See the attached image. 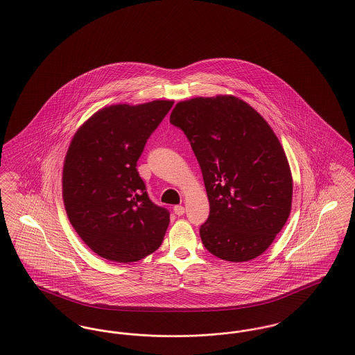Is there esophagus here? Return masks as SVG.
<instances>
[{
    "mask_svg": "<svg viewBox=\"0 0 355 355\" xmlns=\"http://www.w3.org/2000/svg\"><path fill=\"white\" fill-rule=\"evenodd\" d=\"M174 213H175L177 216H184V213H185V207H184V206H181V205H177V206H174Z\"/></svg>",
    "mask_w": 355,
    "mask_h": 355,
    "instance_id": "esophagus-1",
    "label": "esophagus"
}]
</instances>
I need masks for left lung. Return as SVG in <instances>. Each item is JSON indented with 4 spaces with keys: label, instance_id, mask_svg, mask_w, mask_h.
<instances>
[{
    "label": "left lung",
    "instance_id": "obj_1",
    "mask_svg": "<svg viewBox=\"0 0 355 355\" xmlns=\"http://www.w3.org/2000/svg\"><path fill=\"white\" fill-rule=\"evenodd\" d=\"M170 123L185 133L202 171L210 203L200 229L203 246L225 261L257 258L291 210L293 178L277 135L234 96L178 102Z\"/></svg>",
    "mask_w": 355,
    "mask_h": 355
}]
</instances>
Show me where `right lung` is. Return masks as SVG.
Instances as JSON below:
<instances>
[{"label": "right lung", "mask_w": 355, "mask_h": 355, "mask_svg": "<svg viewBox=\"0 0 355 355\" xmlns=\"http://www.w3.org/2000/svg\"><path fill=\"white\" fill-rule=\"evenodd\" d=\"M173 103L103 107L70 142L62 171L65 210L77 234L105 259L139 261L164 241L170 213L150 201L137 161Z\"/></svg>", "instance_id": "right-lung-1"}]
</instances>
